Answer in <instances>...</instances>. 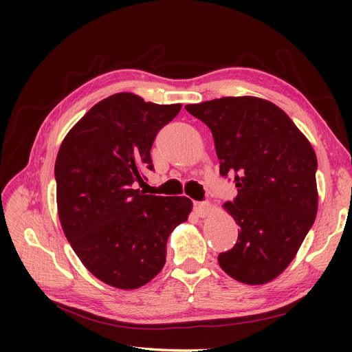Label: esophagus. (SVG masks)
I'll use <instances>...</instances> for the list:
<instances>
[{
  "mask_svg": "<svg viewBox=\"0 0 352 352\" xmlns=\"http://www.w3.org/2000/svg\"><path fill=\"white\" fill-rule=\"evenodd\" d=\"M195 212L199 218H206V216H208L212 212V204L210 203H195Z\"/></svg>",
  "mask_w": 352,
  "mask_h": 352,
  "instance_id": "esophagus-1",
  "label": "esophagus"
}]
</instances>
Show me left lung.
<instances>
[{
	"label": "left lung",
	"mask_w": 352,
	"mask_h": 352,
	"mask_svg": "<svg viewBox=\"0 0 352 352\" xmlns=\"http://www.w3.org/2000/svg\"><path fill=\"white\" fill-rule=\"evenodd\" d=\"M186 110L210 129L221 175L234 177L237 197L222 207L241 227L233 250L218 256L222 271L251 286L284 272L318 212L316 154L309 139L274 102L226 96Z\"/></svg>",
	"instance_id": "obj_1"
}]
</instances>
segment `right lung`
Returning <instances> with one entry per match:
<instances>
[{
    "mask_svg": "<svg viewBox=\"0 0 352 352\" xmlns=\"http://www.w3.org/2000/svg\"><path fill=\"white\" fill-rule=\"evenodd\" d=\"M182 104L121 92L96 102L66 134L56 159L57 213L81 263L111 287L145 286L166 263L169 234L192 201L134 189L153 169L157 131Z\"/></svg>",
    "mask_w": 352,
    "mask_h": 352,
    "instance_id": "1",
    "label": "right lung"
}]
</instances>
